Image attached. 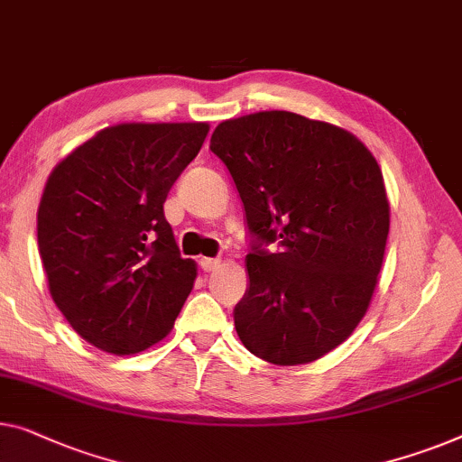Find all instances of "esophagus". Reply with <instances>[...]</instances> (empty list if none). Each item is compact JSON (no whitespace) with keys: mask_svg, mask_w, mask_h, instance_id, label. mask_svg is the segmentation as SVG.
Returning <instances> with one entry per match:
<instances>
[{"mask_svg":"<svg viewBox=\"0 0 462 462\" xmlns=\"http://www.w3.org/2000/svg\"><path fill=\"white\" fill-rule=\"evenodd\" d=\"M199 266H202L204 273H212L220 266V260L218 258H202L199 260Z\"/></svg>","mask_w":462,"mask_h":462,"instance_id":"esophagus-1","label":"esophagus"}]
</instances>
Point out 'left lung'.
<instances>
[{"instance_id": "8db88e82", "label": "left lung", "mask_w": 462, "mask_h": 462, "mask_svg": "<svg viewBox=\"0 0 462 462\" xmlns=\"http://www.w3.org/2000/svg\"><path fill=\"white\" fill-rule=\"evenodd\" d=\"M210 150L223 160L260 243L236 329L254 356L309 365L344 344L369 310L390 233L377 160L342 126L266 110L220 123Z\"/></svg>"}]
</instances>
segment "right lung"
I'll use <instances>...</instances> for the list:
<instances>
[{
  "label": "right lung",
  "instance_id": "add662e5",
  "mask_svg": "<svg viewBox=\"0 0 462 462\" xmlns=\"http://www.w3.org/2000/svg\"><path fill=\"white\" fill-rule=\"evenodd\" d=\"M208 123H120L50 172L37 245L51 300L99 350L126 356L169 336L198 264L181 258L164 202Z\"/></svg>",
  "mask_w": 462,
  "mask_h": 462
}]
</instances>
